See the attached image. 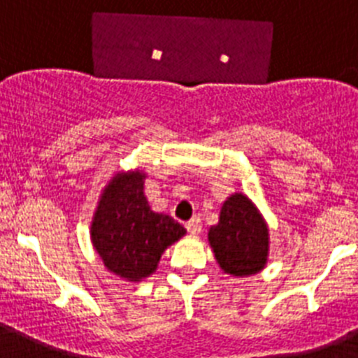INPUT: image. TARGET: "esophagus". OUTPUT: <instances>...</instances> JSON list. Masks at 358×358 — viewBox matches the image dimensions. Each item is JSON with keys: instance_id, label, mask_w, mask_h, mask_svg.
Listing matches in <instances>:
<instances>
[{"instance_id": "esophagus-1", "label": "esophagus", "mask_w": 358, "mask_h": 358, "mask_svg": "<svg viewBox=\"0 0 358 358\" xmlns=\"http://www.w3.org/2000/svg\"><path fill=\"white\" fill-rule=\"evenodd\" d=\"M186 229H188L192 235H199V233L202 231L201 218L195 217V218H192V220H188V222H186Z\"/></svg>"}]
</instances>
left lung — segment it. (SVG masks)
Here are the masks:
<instances>
[{
    "label": "left lung",
    "instance_id": "8db88e82",
    "mask_svg": "<svg viewBox=\"0 0 358 358\" xmlns=\"http://www.w3.org/2000/svg\"><path fill=\"white\" fill-rule=\"evenodd\" d=\"M215 260L231 276H252L267 265L268 227L245 194H233L220 208L217 226L208 231Z\"/></svg>",
    "mask_w": 358,
    "mask_h": 358
}]
</instances>
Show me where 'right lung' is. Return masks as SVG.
<instances>
[{
    "instance_id": "1",
    "label": "right lung",
    "mask_w": 358,
    "mask_h": 358,
    "mask_svg": "<svg viewBox=\"0 0 358 358\" xmlns=\"http://www.w3.org/2000/svg\"><path fill=\"white\" fill-rule=\"evenodd\" d=\"M143 170L118 172L102 189L91 222V242L109 273L132 283L156 273L157 264L186 229L156 213L145 197Z\"/></svg>"
}]
</instances>
